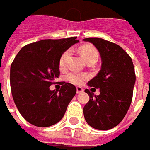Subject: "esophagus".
Listing matches in <instances>:
<instances>
[{
    "instance_id": "obj_1",
    "label": "esophagus",
    "mask_w": 150,
    "mask_h": 150,
    "mask_svg": "<svg viewBox=\"0 0 150 150\" xmlns=\"http://www.w3.org/2000/svg\"><path fill=\"white\" fill-rule=\"evenodd\" d=\"M83 91H84V90H83L81 87H80V86H77V87H76V92H77V94H80V93H82Z\"/></svg>"
}]
</instances>
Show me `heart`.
Listing matches in <instances>:
<instances>
[{"label":"heart","mask_w":150,"mask_h":150,"mask_svg":"<svg viewBox=\"0 0 150 150\" xmlns=\"http://www.w3.org/2000/svg\"><path fill=\"white\" fill-rule=\"evenodd\" d=\"M80 53L85 61H87L88 59H91V58H98L97 50L94 46H92L91 45H85L81 46L80 48ZM70 54V50H65V52L61 54L59 61V66L61 70H64L66 68L67 61H68ZM87 79H88V75L83 74V73L71 72V73H69L66 75V80L72 84H75V85H80Z\"/></svg>","instance_id":"obj_1"}]
</instances>
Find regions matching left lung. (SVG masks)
<instances>
[{
  "instance_id": "1",
  "label": "left lung",
  "mask_w": 150,
  "mask_h": 150,
  "mask_svg": "<svg viewBox=\"0 0 150 150\" xmlns=\"http://www.w3.org/2000/svg\"><path fill=\"white\" fill-rule=\"evenodd\" d=\"M83 40L96 46L102 61L99 73L88 82L92 89H100V95L95 96L85 90L90 100L84 107V116L91 127L108 130L122 121L131 104L135 83L133 61L120 45L113 42L98 37Z\"/></svg>"
}]
</instances>
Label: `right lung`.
I'll use <instances>...</instances> for the list:
<instances>
[{
    "mask_svg": "<svg viewBox=\"0 0 150 150\" xmlns=\"http://www.w3.org/2000/svg\"><path fill=\"white\" fill-rule=\"evenodd\" d=\"M76 38L42 40L26 45L11 65L14 102L24 119L35 126L49 127L58 123L76 94L75 85L65 82H59V92L50 90L59 77L61 54L79 42Z\"/></svg>",
    "mask_w": 150,
    "mask_h": 150,
    "instance_id": "right-lung-1",
    "label": "right lung"
}]
</instances>
